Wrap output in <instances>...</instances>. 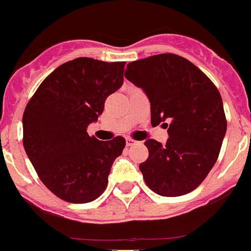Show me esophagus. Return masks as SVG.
I'll return each mask as SVG.
<instances>
[{
  "instance_id": "esophagus-1",
  "label": "esophagus",
  "mask_w": 251,
  "mask_h": 251,
  "mask_svg": "<svg viewBox=\"0 0 251 251\" xmlns=\"http://www.w3.org/2000/svg\"><path fill=\"white\" fill-rule=\"evenodd\" d=\"M136 143H137V141L133 140V138H131V137L126 138V146H133V145H136Z\"/></svg>"
}]
</instances>
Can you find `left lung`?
<instances>
[{
	"label": "left lung",
	"instance_id": "8db88e82",
	"mask_svg": "<svg viewBox=\"0 0 251 251\" xmlns=\"http://www.w3.org/2000/svg\"><path fill=\"white\" fill-rule=\"evenodd\" d=\"M125 77L147 94L152 125L163 123L167 127L170 123L165 145L145 142L148 158L140 170L146 184L168 198L191 193L217 162L227 131L217 87L193 62L175 53L130 62Z\"/></svg>",
	"mask_w": 251,
	"mask_h": 251
}]
</instances>
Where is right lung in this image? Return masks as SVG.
Segmentation results:
<instances>
[{
  "label": "right lung",
  "instance_id": "add662e5",
  "mask_svg": "<svg viewBox=\"0 0 251 251\" xmlns=\"http://www.w3.org/2000/svg\"><path fill=\"white\" fill-rule=\"evenodd\" d=\"M126 62L78 57L51 72L23 114V146L39 179L61 200L86 203L108 185L125 138L99 141L87 127L124 82Z\"/></svg>",
  "mask_w": 251,
  "mask_h": 251
}]
</instances>
